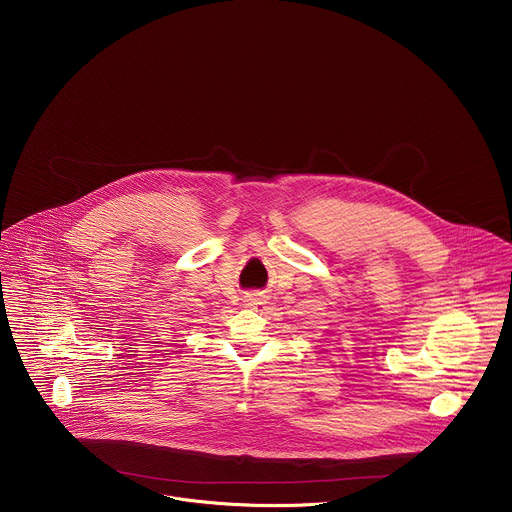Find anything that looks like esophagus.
<instances>
[{"instance_id":"obj_1","label":"esophagus","mask_w":512,"mask_h":512,"mask_svg":"<svg viewBox=\"0 0 512 512\" xmlns=\"http://www.w3.org/2000/svg\"><path fill=\"white\" fill-rule=\"evenodd\" d=\"M258 301H260V297H250V305H252V303H258Z\"/></svg>"}]
</instances>
